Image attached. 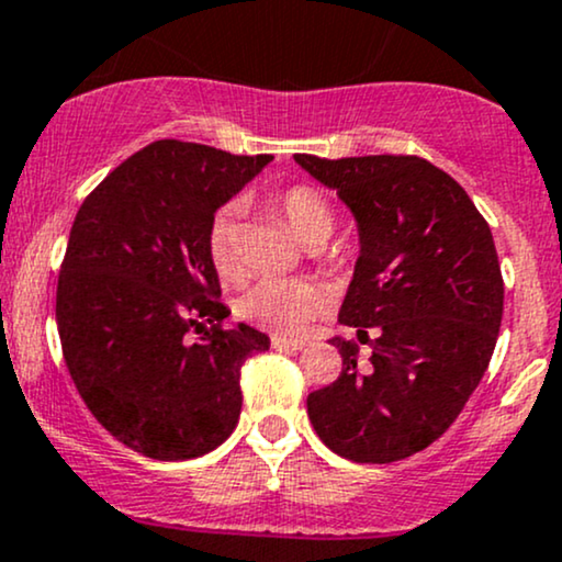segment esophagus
Instances as JSON below:
<instances>
[{
  "mask_svg": "<svg viewBox=\"0 0 562 562\" xmlns=\"http://www.w3.org/2000/svg\"><path fill=\"white\" fill-rule=\"evenodd\" d=\"M272 348H274V350H290V353H295V350H306L308 342H303V340H288V337L274 335V337H272Z\"/></svg>",
  "mask_w": 562,
  "mask_h": 562,
  "instance_id": "34e87169",
  "label": "esophagus"
}]
</instances>
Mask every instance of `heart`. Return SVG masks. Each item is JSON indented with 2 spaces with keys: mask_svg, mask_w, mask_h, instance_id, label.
Listing matches in <instances>:
<instances>
[{
  "mask_svg": "<svg viewBox=\"0 0 562 562\" xmlns=\"http://www.w3.org/2000/svg\"><path fill=\"white\" fill-rule=\"evenodd\" d=\"M269 206L282 214L295 238L306 246L324 243L333 235L335 209L316 188L288 186L269 195ZM238 222L240 206L225 204L216 209L206 225V254L222 280H233L240 272ZM324 308H327V290L303 277H269L256 282L238 303L243 319L285 337L306 335Z\"/></svg>",
  "mask_w": 562,
  "mask_h": 562,
  "instance_id": "b5f03b06",
  "label": "heart"
}]
</instances>
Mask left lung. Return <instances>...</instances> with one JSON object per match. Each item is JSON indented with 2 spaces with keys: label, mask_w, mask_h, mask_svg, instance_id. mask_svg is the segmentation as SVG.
Here are the masks:
<instances>
[{
  "label": "left lung",
  "mask_w": 562,
  "mask_h": 562,
  "mask_svg": "<svg viewBox=\"0 0 562 562\" xmlns=\"http://www.w3.org/2000/svg\"><path fill=\"white\" fill-rule=\"evenodd\" d=\"M295 161L333 188L358 225L340 324L371 340V367L333 337L340 376L308 395V418L329 450L392 463L442 437L482 382L503 322V274L490 225L469 193L422 157Z\"/></svg>",
  "instance_id": "left-lung-1"
}]
</instances>
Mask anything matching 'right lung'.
Here are the masks:
<instances>
[{
    "instance_id": "1",
    "label": "right lung",
    "mask_w": 562,
    "mask_h": 562,
    "mask_svg": "<svg viewBox=\"0 0 562 562\" xmlns=\"http://www.w3.org/2000/svg\"><path fill=\"white\" fill-rule=\"evenodd\" d=\"M269 161L154 140L72 222L57 282L67 371L101 427L154 461L220 448L238 427L243 363L269 350L248 324L222 327L229 308L206 254L212 214Z\"/></svg>"
}]
</instances>
